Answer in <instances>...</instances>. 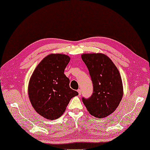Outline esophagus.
I'll use <instances>...</instances> for the list:
<instances>
[{"mask_svg":"<svg viewBox=\"0 0 150 150\" xmlns=\"http://www.w3.org/2000/svg\"><path fill=\"white\" fill-rule=\"evenodd\" d=\"M77 91L78 92L79 95H81V89H78Z\"/></svg>","mask_w":150,"mask_h":150,"instance_id":"obj_1","label":"esophagus"}]
</instances>
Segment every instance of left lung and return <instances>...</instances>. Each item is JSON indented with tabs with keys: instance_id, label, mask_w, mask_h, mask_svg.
<instances>
[{
	"instance_id": "1",
	"label": "left lung",
	"mask_w": 150,
	"mask_h": 150,
	"mask_svg": "<svg viewBox=\"0 0 150 150\" xmlns=\"http://www.w3.org/2000/svg\"><path fill=\"white\" fill-rule=\"evenodd\" d=\"M81 59L88 68L93 84V93L82 101L89 113L104 118L113 112L123 96L122 78L117 67L106 55L83 54Z\"/></svg>"
}]
</instances>
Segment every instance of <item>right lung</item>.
Listing matches in <instances>:
<instances>
[{"label": "right lung", "mask_w": 150, "mask_h": 150, "mask_svg": "<svg viewBox=\"0 0 150 150\" xmlns=\"http://www.w3.org/2000/svg\"><path fill=\"white\" fill-rule=\"evenodd\" d=\"M69 56L51 54L37 66L30 78L28 96L33 109L48 120L59 118L72 98L78 95L69 87V79L64 71L70 62Z\"/></svg>", "instance_id": "add662e5"}]
</instances>
